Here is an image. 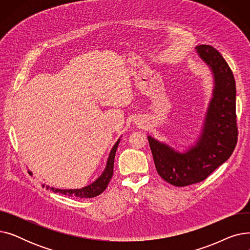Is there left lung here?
<instances>
[{
    "instance_id": "8db88e82",
    "label": "left lung",
    "mask_w": 250,
    "mask_h": 250,
    "mask_svg": "<svg viewBox=\"0 0 250 250\" xmlns=\"http://www.w3.org/2000/svg\"><path fill=\"white\" fill-rule=\"evenodd\" d=\"M195 51L214 77L212 98L198 140L187 151L179 152L168 144L148 136L157 172L175 187H187L205 180L229 159L237 143L233 73L213 46L198 45Z\"/></svg>"
}]
</instances>
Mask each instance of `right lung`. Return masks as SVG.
I'll return each instance as SVG.
<instances>
[{
	"label": "right lung",
	"instance_id": "1",
	"mask_svg": "<svg viewBox=\"0 0 250 250\" xmlns=\"http://www.w3.org/2000/svg\"><path fill=\"white\" fill-rule=\"evenodd\" d=\"M120 141H121V139H118L117 142L114 144V146L112 147V149L109 153V156H108L106 167H105L104 171L94 182H92L91 185H89L85 188H76V189H61V188H49L48 186H46V189L50 188L54 192H59V193L69 195V196H77V198H81V199H90V198H94V196L99 195L100 193H102L105 190V188H107L108 183L112 177L115 152H116ZM44 187H45V185H42V188H44Z\"/></svg>",
	"mask_w": 250,
	"mask_h": 250
}]
</instances>
